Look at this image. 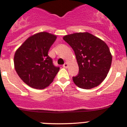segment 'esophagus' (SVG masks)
<instances>
[{
	"instance_id": "esophagus-1",
	"label": "esophagus",
	"mask_w": 127,
	"mask_h": 127,
	"mask_svg": "<svg viewBox=\"0 0 127 127\" xmlns=\"http://www.w3.org/2000/svg\"><path fill=\"white\" fill-rule=\"evenodd\" d=\"M63 67H64V68H67V63H65L63 65Z\"/></svg>"
}]
</instances>
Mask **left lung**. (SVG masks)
<instances>
[{"label": "left lung", "instance_id": "obj_1", "mask_svg": "<svg viewBox=\"0 0 127 127\" xmlns=\"http://www.w3.org/2000/svg\"><path fill=\"white\" fill-rule=\"evenodd\" d=\"M64 40L74 51L79 72L72 80L81 89L99 86L106 77L112 63L111 53L104 41L89 33L66 35Z\"/></svg>", "mask_w": 127, "mask_h": 127}]
</instances>
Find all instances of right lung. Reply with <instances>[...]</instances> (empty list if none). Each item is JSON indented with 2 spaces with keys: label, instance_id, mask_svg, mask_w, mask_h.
I'll list each match as a JSON object with an SVG mask.
<instances>
[{
  "label": "right lung",
  "instance_id": "right-lung-1",
  "mask_svg": "<svg viewBox=\"0 0 127 127\" xmlns=\"http://www.w3.org/2000/svg\"><path fill=\"white\" fill-rule=\"evenodd\" d=\"M56 36L47 32L28 38L16 51L14 65L16 72L28 86L38 89L48 87L53 81L60 67L54 65L48 55Z\"/></svg>",
  "mask_w": 127,
  "mask_h": 127
}]
</instances>
